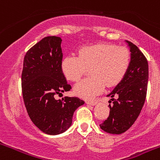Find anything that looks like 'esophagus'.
Listing matches in <instances>:
<instances>
[{
  "instance_id": "1",
  "label": "esophagus",
  "mask_w": 160,
  "mask_h": 160,
  "mask_svg": "<svg viewBox=\"0 0 160 160\" xmlns=\"http://www.w3.org/2000/svg\"><path fill=\"white\" fill-rule=\"evenodd\" d=\"M86 102H87V104L90 106H95L96 104H97V102L95 101H87Z\"/></svg>"
}]
</instances>
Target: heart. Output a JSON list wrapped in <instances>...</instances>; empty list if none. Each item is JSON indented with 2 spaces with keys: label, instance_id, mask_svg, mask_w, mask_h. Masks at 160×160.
Wrapping results in <instances>:
<instances>
[{
  "label": "heart",
  "instance_id": "b5f03b06",
  "mask_svg": "<svg viewBox=\"0 0 160 160\" xmlns=\"http://www.w3.org/2000/svg\"><path fill=\"white\" fill-rule=\"evenodd\" d=\"M130 62L128 49L102 43L80 48L78 57L66 56L61 62V70L66 79L77 82L90 69L91 77L78 82L73 87V93L85 99H92L102 92L105 86L112 87L122 81Z\"/></svg>",
  "mask_w": 160,
  "mask_h": 160
}]
</instances>
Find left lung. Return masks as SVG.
Listing matches in <instances>:
<instances>
[{
  "mask_svg": "<svg viewBox=\"0 0 160 160\" xmlns=\"http://www.w3.org/2000/svg\"><path fill=\"white\" fill-rule=\"evenodd\" d=\"M131 51V62L122 80L107 95L112 106L107 120L100 124L102 130L119 135L134 124L145 102L148 82V63L135 45L126 41ZM110 101V102H111Z\"/></svg>",
  "mask_w": 160,
  "mask_h": 160,
  "instance_id": "1",
  "label": "left lung"
}]
</instances>
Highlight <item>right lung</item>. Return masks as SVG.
I'll list each match as a JSON object with an SVG mask.
<instances>
[{
    "label": "right lung",
    "instance_id": "1",
    "mask_svg": "<svg viewBox=\"0 0 160 160\" xmlns=\"http://www.w3.org/2000/svg\"><path fill=\"white\" fill-rule=\"evenodd\" d=\"M61 43L56 36L38 42L25 54L22 73V95L29 118L42 132L53 135L70 128L75 110L84 104L77 97L54 98L55 94L71 89L61 70Z\"/></svg>",
    "mask_w": 160,
    "mask_h": 160
}]
</instances>
